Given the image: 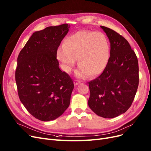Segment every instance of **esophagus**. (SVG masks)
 Returning <instances> with one entry per match:
<instances>
[{
  "instance_id": "1",
  "label": "esophagus",
  "mask_w": 151,
  "mask_h": 151,
  "mask_svg": "<svg viewBox=\"0 0 151 151\" xmlns=\"http://www.w3.org/2000/svg\"><path fill=\"white\" fill-rule=\"evenodd\" d=\"M81 83V81L80 80H74V85L75 86H77L78 84Z\"/></svg>"
}]
</instances>
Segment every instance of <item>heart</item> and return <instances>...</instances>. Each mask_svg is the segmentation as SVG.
<instances>
[{
  "instance_id": "1",
  "label": "heart",
  "mask_w": 151,
  "mask_h": 151,
  "mask_svg": "<svg viewBox=\"0 0 151 151\" xmlns=\"http://www.w3.org/2000/svg\"><path fill=\"white\" fill-rule=\"evenodd\" d=\"M56 56L65 71L70 72L78 58L80 66L78 76L85 78L88 74L96 76L101 73L108 63L109 42L102 32L78 31L65 39L63 47L58 48Z\"/></svg>"
}]
</instances>
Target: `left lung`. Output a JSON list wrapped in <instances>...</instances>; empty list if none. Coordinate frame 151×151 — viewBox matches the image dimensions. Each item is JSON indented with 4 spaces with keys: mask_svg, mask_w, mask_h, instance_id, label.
Returning <instances> with one entry per match:
<instances>
[{
    "mask_svg": "<svg viewBox=\"0 0 151 151\" xmlns=\"http://www.w3.org/2000/svg\"><path fill=\"white\" fill-rule=\"evenodd\" d=\"M111 44L108 63L101 75L89 82L88 106L98 116L113 118L130 108L139 85L138 60L126 39L100 26Z\"/></svg>",
    "mask_w": 151,
    "mask_h": 151,
    "instance_id": "1",
    "label": "left lung"
}]
</instances>
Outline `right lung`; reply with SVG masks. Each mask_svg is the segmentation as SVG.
Instances as JSON below:
<instances>
[{"label":"right lung","mask_w":151,"mask_h":151,"mask_svg":"<svg viewBox=\"0 0 151 151\" xmlns=\"http://www.w3.org/2000/svg\"><path fill=\"white\" fill-rule=\"evenodd\" d=\"M69 29L65 24L34 32L17 58L15 81L20 101L43 121L58 118L70 103L73 82L60 69L56 56Z\"/></svg>","instance_id":"1"}]
</instances>
